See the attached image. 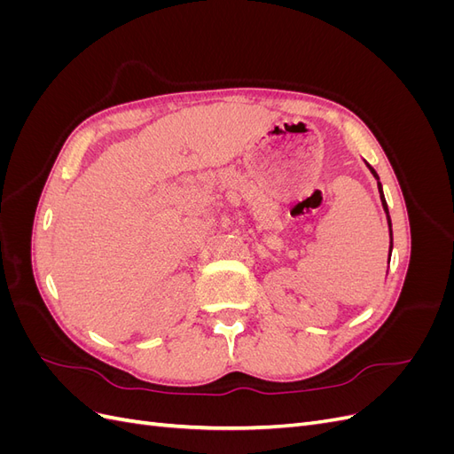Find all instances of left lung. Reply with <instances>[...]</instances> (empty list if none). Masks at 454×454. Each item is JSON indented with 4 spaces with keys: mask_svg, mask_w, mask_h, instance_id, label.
Segmentation results:
<instances>
[{
    "mask_svg": "<svg viewBox=\"0 0 454 454\" xmlns=\"http://www.w3.org/2000/svg\"><path fill=\"white\" fill-rule=\"evenodd\" d=\"M367 164V162H365ZM369 167V164H367ZM369 170H371V174L375 176V180H377V185H379V193H380V202H382V208H384V212H387V219H388V227H390V254H392V222H390V215H388V206H387V199H384V193H382V185H380V182H379V176H377V172L369 167ZM388 263H390V257H388Z\"/></svg>",
    "mask_w": 454,
    "mask_h": 454,
    "instance_id": "1",
    "label": "left lung"
}]
</instances>
